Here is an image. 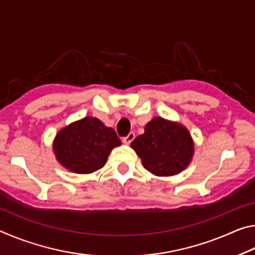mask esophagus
Returning <instances> with one entry per match:
<instances>
[{
	"label": "esophagus",
	"mask_w": 255,
	"mask_h": 255,
	"mask_svg": "<svg viewBox=\"0 0 255 255\" xmlns=\"http://www.w3.org/2000/svg\"><path fill=\"white\" fill-rule=\"evenodd\" d=\"M133 138H135V133L129 132L126 137L123 138V141H124L125 144H130L131 141L133 140Z\"/></svg>",
	"instance_id": "34e87169"
}]
</instances>
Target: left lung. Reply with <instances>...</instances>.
I'll list each match as a JSON object with an SVG mask.
<instances>
[{
  "mask_svg": "<svg viewBox=\"0 0 255 255\" xmlns=\"http://www.w3.org/2000/svg\"><path fill=\"white\" fill-rule=\"evenodd\" d=\"M144 167L158 176L180 173L193 155V141L189 131L179 124L154 118L145 132L131 141Z\"/></svg>",
  "mask_w": 255,
  "mask_h": 255,
  "instance_id": "left-lung-1",
  "label": "left lung"
}]
</instances>
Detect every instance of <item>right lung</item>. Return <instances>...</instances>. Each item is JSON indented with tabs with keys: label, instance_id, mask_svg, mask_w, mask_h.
<instances>
[{
	"label": "right lung",
	"instance_id": "right-lung-1",
	"mask_svg": "<svg viewBox=\"0 0 255 255\" xmlns=\"http://www.w3.org/2000/svg\"><path fill=\"white\" fill-rule=\"evenodd\" d=\"M122 144L112 128L85 117L60 130L54 141L56 157L67 170L88 174L105 165L112 148Z\"/></svg>",
	"mask_w": 255,
	"mask_h": 255
}]
</instances>
